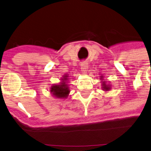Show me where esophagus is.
<instances>
[{
    "mask_svg": "<svg viewBox=\"0 0 151 151\" xmlns=\"http://www.w3.org/2000/svg\"><path fill=\"white\" fill-rule=\"evenodd\" d=\"M80 66H81V71H82L83 72H84V73H85V72L88 70V63H87V62H81Z\"/></svg>",
    "mask_w": 151,
    "mask_h": 151,
    "instance_id": "obj_1",
    "label": "esophagus"
}]
</instances>
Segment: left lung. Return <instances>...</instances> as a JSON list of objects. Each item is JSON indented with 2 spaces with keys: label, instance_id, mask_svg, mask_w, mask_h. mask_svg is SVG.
Returning a JSON list of instances; mask_svg holds the SVG:
<instances>
[{
  "label": "left lung",
  "instance_id": "obj_1",
  "mask_svg": "<svg viewBox=\"0 0 151 151\" xmlns=\"http://www.w3.org/2000/svg\"><path fill=\"white\" fill-rule=\"evenodd\" d=\"M103 87H104V89L105 90H108V89H109V87H108V86H106V84H105V83H103Z\"/></svg>",
  "mask_w": 151,
  "mask_h": 151
}]
</instances>
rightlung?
I'll return each instance as SVG.
<instances>
[{"label":"right lung","mask_w":151,"mask_h":151,"mask_svg":"<svg viewBox=\"0 0 151 151\" xmlns=\"http://www.w3.org/2000/svg\"><path fill=\"white\" fill-rule=\"evenodd\" d=\"M67 77H68L67 76H65V78L63 79V82H62L61 84H60V85H55L51 88L50 91L53 93V95H55L57 97H67L69 92H70V90H69L68 87H67V84H65L66 82H65V80L67 79Z\"/></svg>","instance_id":"right-lung-1"}]
</instances>
